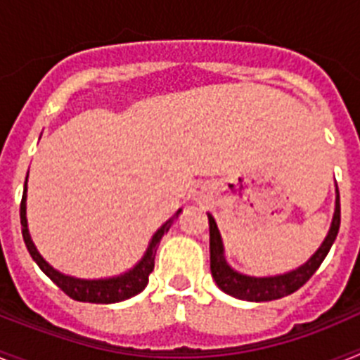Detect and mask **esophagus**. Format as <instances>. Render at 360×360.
<instances>
[{
    "mask_svg": "<svg viewBox=\"0 0 360 360\" xmlns=\"http://www.w3.org/2000/svg\"><path fill=\"white\" fill-rule=\"evenodd\" d=\"M209 191H211V189H209L207 184H203V182L196 184L195 189H193V198H195V202H198V203L207 202Z\"/></svg>",
    "mask_w": 360,
    "mask_h": 360,
    "instance_id": "esophagus-1",
    "label": "esophagus"
}]
</instances>
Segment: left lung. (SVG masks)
Listing matches in <instances>:
<instances>
[{"label":"left lung","mask_w":360,"mask_h":360,"mask_svg":"<svg viewBox=\"0 0 360 360\" xmlns=\"http://www.w3.org/2000/svg\"><path fill=\"white\" fill-rule=\"evenodd\" d=\"M209 218V249H211V274L212 279L216 281L219 290H224L225 294L232 295L236 299H243V301H252V303H262V301H274V299H281L285 295L294 294L297 288H301L311 276L316 274V270L323 263L326 254L332 249L333 241L339 232V225H341V202H339V189L335 184V211H333L332 224H330L328 234L323 240L319 249L311 254L310 259L303 263L301 266L294 270H288L285 274L276 276H263V278H256V276L243 274L238 270L232 269L225 259V249L224 241H221V234L218 231L216 219L212 214L207 212Z\"/></svg>","instance_id":"1"}]
</instances>
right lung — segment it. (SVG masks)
Segmentation results:
<instances>
[{"mask_svg":"<svg viewBox=\"0 0 360 360\" xmlns=\"http://www.w3.org/2000/svg\"><path fill=\"white\" fill-rule=\"evenodd\" d=\"M28 180V176H27ZM182 209H178L174 212L173 218H169L158 229L155 234L151 236L148 243V249H146L144 256L139 259L133 269L126 270L119 276H111V278H101V279H82L75 278V276H68L59 272L57 269H53L46 259L39 254L37 247L34 245L30 238V232H28V221H27V182H25V191L23 198H21V207H19V216H21V231H23V240L27 245L28 252H30L32 259L39 265V269L43 270L44 274L49 276L57 287L61 288L66 295H70L75 301H82V303H101V304H111L119 303L124 299H129L133 295L141 294L142 290L148 285L149 274L155 269V254H157L158 245H160L162 236L165 232L169 231L173 219H176L180 216Z\"/></svg>","mask_w":360,"mask_h":360,"instance_id":"add662e5","label":"right lung"}]
</instances>
